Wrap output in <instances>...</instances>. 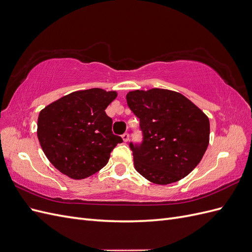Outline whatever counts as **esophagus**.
Listing matches in <instances>:
<instances>
[{
    "mask_svg": "<svg viewBox=\"0 0 252 252\" xmlns=\"http://www.w3.org/2000/svg\"><path fill=\"white\" fill-rule=\"evenodd\" d=\"M122 139H123L124 142H128L129 141V134L127 132L124 133L123 135H122Z\"/></svg>",
    "mask_w": 252,
    "mask_h": 252,
    "instance_id": "obj_1",
    "label": "esophagus"
}]
</instances>
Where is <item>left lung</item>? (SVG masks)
Instances as JSON below:
<instances>
[{"label": "left lung", "mask_w": 252, "mask_h": 252, "mask_svg": "<svg viewBox=\"0 0 252 252\" xmlns=\"http://www.w3.org/2000/svg\"><path fill=\"white\" fill-rule=\"evenodd\" d=\"M126 100L140 119L144 136L141 145L130 143L135 170L158 185L185 178L208 147V117L186 96L168 89L129 91Z\"/></svg>", "instance_id": "8db88e82"}]
</instances>
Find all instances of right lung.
<instances>
[{
    "label": "right lung",
    "instance_id": "right-lung-1",
    "mask_svg": "<svg viewBox=\"0 0 252 252\" xmlns=\"http://www.w3.org/2000/svg\"><path fill=\"white\" fill-rule=\"evenodd\" d=\"M117 91L91 88L74 91L42 109L37 139L49 162L73 180L94 174L108 163L121 136L112 133L105 112Z\"/></svg>",
    "mask_w": 252,
    "mask_h": 252
}]
</instances>
